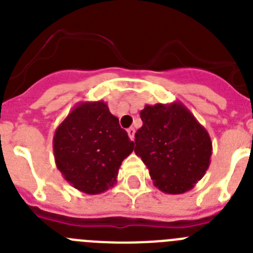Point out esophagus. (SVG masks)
I'll return each mask as SVG.
<instances>
[{
  "mask_svg": "<svg viewBox=\"0 0 253 253\" xmlns=\"http://www.w3.org/2000/svg\"><path fill=\"white\" fill-rule=\"evenodd\" d=\"M128 135H129V138H130V140H134V134H135V129L133 128V126H130V128L128 129Z\"/></svg>",
  "mask_w": 253,
  "mask_h": 253,
  "instance_id": "1",
  "label": "esophagus"
}]
</instances>
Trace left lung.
Instances as JSON below:
<instances>
[{
	"mask_svg": "<svg viewBox=\"0 0 253 253\" xmlns=\"http://www.w3.org/2000/svg\"><path fill=\"white\" fill-rule=\"evenodd\" d=\"M140 119L134 152L154 186L172 195L193 189L210 165L213 146L207 129L180 101L146 105Z\"/></svg>",
	"mask_w": 253,
	"mask_h": 253,
	"instance_id": "left-lung-1",
	"label": "left lung"
}]
</instances>
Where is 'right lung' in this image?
<instances>
[{"label": "right lung", "mask_w": 253, "mask_h": 253, "mask_svg": "<svg viewBox=\"0 0 253 253\" xmlns=\"http://www.w3.org/2000/svg\"><path fill=\"white\" fill-rule=\"evenodd\" d=\"M134 142L104 101L78 102L53 137L55 165L67 182L88 195L116 184L122 162Z\"/></svg>", "instance_id": "add662e5"}]
</instances>
